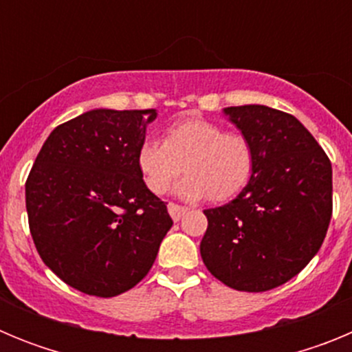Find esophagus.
Returning <instances> with one entry per match:
<instances>
[{
  "mask_svg": "<svg viewBox=\"0 0 352 352\" xmlns=\"http://www.w3.org/2000/svg\"><path fill=\"white\" fill-rule=\"evenodd\" d=\"M167 210H169V214H170V217H173L174 222H178L179 219H183V214H186L188 208H186V206H179V204L169 203Z\"/></svg>",
  "mask_w": 352,
  "mask_h": 352,
  "instance_id": "34e87169",
  "label": "esophagus"
}]
</instances>
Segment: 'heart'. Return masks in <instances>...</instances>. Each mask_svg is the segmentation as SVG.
<instances>
[{"mask_svg": "<svg viewBox=\"0 0 352 352\" xmlns=\"http://www.w3.org/2000/svg\"><path fill=\"white\" fill-rule=\"evenodd\" d=\"M138 169L149 192L162 195L179 174L178 185L185 199L222 203L234 197L250 182L256 151L241 132H226L219 123L190 118L173 123L164 132V142L142 139L135 153Z\"/></svg>", "mask_w": 352, "mask_h": 352, "instance_id": "1", "label": "heart"}]
</instances>
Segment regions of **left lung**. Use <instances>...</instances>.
I'll list each match as a JSON object with an SVG mask.
<instances>
[{"mask_svg": "<svg viewBox=\"0 0 352 352\" xmlns=\"http://www.w3.org/2000/svg\"><path fill=\"white\" fill-rule=\"evenodd\" d=\"M223 113L254 144L256 167L238 197L204 210L201 257L236 291H270L296 276L324 241L333 211L331 162L292 114L266 105Z\"/></svg>", "mask_w": 352, "mask_h": 352, "instance_id": "left-lung-1", "label": "left lung"}]
</instances>
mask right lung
Returning <instances> with one entry per match:
<instances>
[{
	"label": "right lung",
	"mask_w": 352,
	"mask_h": 352,
	"mask_svg": "<svg viewBox=\"0 0 352 352\" xmlns=\"http://www.w3.org/2000/svg\"><path fill=\"white\" fill-rule=\"evenodd\" d=\"M155 109H95L56 126L26 179L30 232L45 266L98 298L148 275L173 226L135 153Z\"/></svg>",
	"instance_id": "1"
}]
</instances>
